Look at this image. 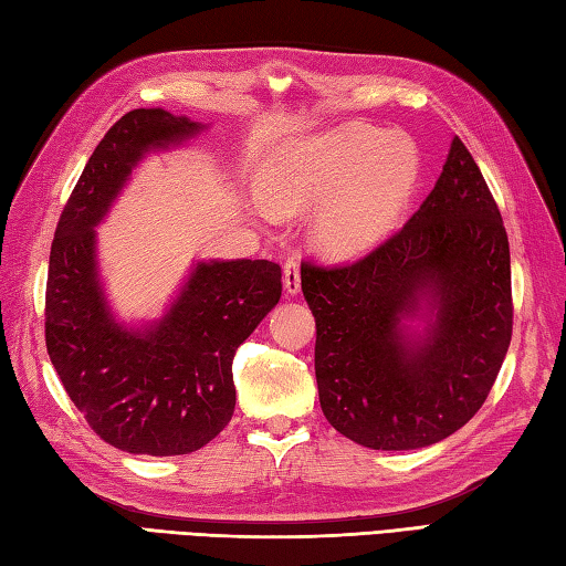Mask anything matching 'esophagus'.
I'll return each instance as SVG.
<instances>
[{"label": "esophagus", "mask_w": 566, "mask_h": 566, "mask_svg": "<svg viewBox=\"0 0 566 566\" xmlns=\"http://www.w3.org/2000/svg\"><path fill=\"white\" fill-rule=\"evenodd\" d=\"M283 285L287 295H297L300 293V266L295 259H287L283 266Z\"/></svg>", "instance_id": "34e87169"}]
</instances>
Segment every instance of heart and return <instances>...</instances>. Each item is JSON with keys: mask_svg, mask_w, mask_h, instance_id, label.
Listing matches in <instances>:
<instances>
[{"mask_svg": "<svg viewBox=\"0 0 566 566\" xmlns=\"http://www.w3.org/2000/svg\"><path fill=\"white\" fill-rule=\"evenodd\" d=\"M420 178L410 136L354 122L275 151L259 172L261 217L317 205L310 239L327 259L371 251L400 219Z\"/></svg>", "mask_w": 566, "mask_h": 566, "instance_id": "obj_1", "label": "heart"}]
</instances>
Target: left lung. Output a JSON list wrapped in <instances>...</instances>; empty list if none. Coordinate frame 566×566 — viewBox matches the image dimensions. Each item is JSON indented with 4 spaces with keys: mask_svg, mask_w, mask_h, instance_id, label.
<instances>
[{
    "mask_svg": "<svg viewBox=\"0 0 566 566\" xmlns=\"http://www.w3.org/2000/svg\"><path fill=\"white\" fill-rule=\"evenodd\" d=\"M315 376L329 424L368 449L430 447L474 418L513 332L511 249L454 136L432 192L361 261L303 263Z\"/></svg>",
    "mask_w": 566,
    "mask_h": 566,
    "instance_id": "1",
    "label": "left lung"
}]
</instances>
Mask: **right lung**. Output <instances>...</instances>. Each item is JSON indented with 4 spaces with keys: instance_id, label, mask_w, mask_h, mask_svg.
I'll use <instances>...</instances> for the list:
<instances>
[{
    "instance_id": "right-lung-1",
    "label": "right lung",
    "mask_w": 566,
    "mask_h": 566,
    "mask_svg": "<svg viewBox=\"0 0 566 566\" xmlns=\"http://www.w3.org/2000/svg\"><path fill=\"white\" fill-rule=\"evenodd\" d=\"M207 129L160 107L132 109L97 144L57 219L45 285V347L67 396L107 444L190 454L232 420L239 344L281 300L273 261H198L158 319H117L102 283L97 232L134 168Z\"/></svg>"
}]
</instances>
